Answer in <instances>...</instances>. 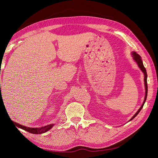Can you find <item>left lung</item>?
Returning a JSON list of instances; mask_svg holds the SVG:
<instances>
[{
    "instance_id": "1",
    "label": "left lung",
    "mask_w": 158,
    "mask_h": 158,
    "mask_svg": "<svg viewBox=\"0 0 158 158\" xmlns=\"http://www.w3.org/2000/svg\"><path fill=\"white\" fill-rule=\"evenodd\" d=\"M131 54H132V56L133 60L136 62V64L138 66V67L140 68V69L142 70L143 74H144V86H145V89L146 90H145V97H144V102H143V103H142V105L141 106V107H140V109L138 110L137 112L135 114H134V116L130 119V120H129V121H131V120H132L134 118L136 117L137 114L139 113V112L141 111V109H142L143 106H144V103L146 102V98H147V94H148V84H147V77H148V75H147V73H146V70L145 67L144 66V64H143L142 60V59H141V56L138 54H137L136 52H135V51L132 52Z\"/></svg>"
}]
</instances>
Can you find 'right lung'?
<instances>
[{
	"instance_id": "right-lung-1",
	"label": "right lung",
	"mask_w": 158,
	"mask_h": 158,
	"mask_svg": "<svg viewBox=\"0 0 158 158\" xmlns=\"http://www.w3.org/2000/svg\"><path fill=\"white\" fill-rule=\"evenodd\" d=\"M15 125L17 127L23 129V130H24L26 131L29 132L30 133L32 134H43V133H45L46 132H47L48 131H49L50 129L55 125V124H51V125H47L45 127H42L40 128H31V127H25V126H23L22 125H20V124H18L17 123H15Z\"/></svg>"
}]
</instances>
